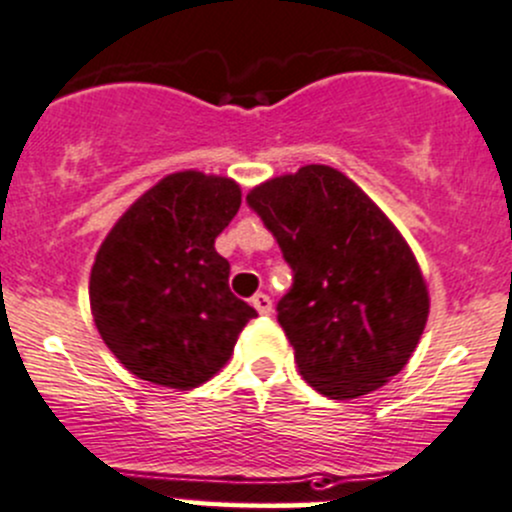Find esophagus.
I'll return each instance as SVG.
<instances>
[{
    "instance_id": "obj_1",
    "label": "esophagus",
    "mask_w": 512,
    "mask_h": 512,
    "mask_svg": "<svg viewBox=\"0 0 512 512\" xmlns=\"http://www.w3.org/2000/svg\"><path fill=\"white\" fill-rule=\"evenodd\" d=\"M251 306H254L261 316H268V313H271V298H268L266 293H256V296L251 298Z\"/></svg>"
}]
</instances>
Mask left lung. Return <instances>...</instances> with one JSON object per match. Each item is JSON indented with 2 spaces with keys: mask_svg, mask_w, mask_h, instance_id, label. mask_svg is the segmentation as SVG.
<instances>
[{
  "mask_svg": "<svg viewBox=\"0 0 512 512\" xmlns=\"http://www.w3.org/2000/svg\"><path fill=\"white\" fill-rule=\"evenodd\" d=\"M246 201L293 268L278 323L298 373L333 401L386 386L411 361L430 311L426 278L401 231L326 164L263 181Z\"/></svg>",
  "mask_w": 512,
  "mask_h": 512,
  "instance_id": "1",
  "label": "left lung"
}]
</instances>
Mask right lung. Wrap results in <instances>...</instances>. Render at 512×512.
<instances>
[{
  "instance_id": "right-lung-1",
  "label": "right lung",
  "mask_w": 512,
  "mask_h": 512,
  "mask_svg": "<svg viewBox=\"0 0 512 512\" xmlns=\"http://www.w3.org/2000/svg\"><path fill=\"white\" fill-rule=\"evenodd\" d=\"M241 206L229 176L176 171L124 211L91 266L96 331L126 371L189 391L226 366L256 316L229 288L216 236Z\"/></svg>"
}]
</instances>
